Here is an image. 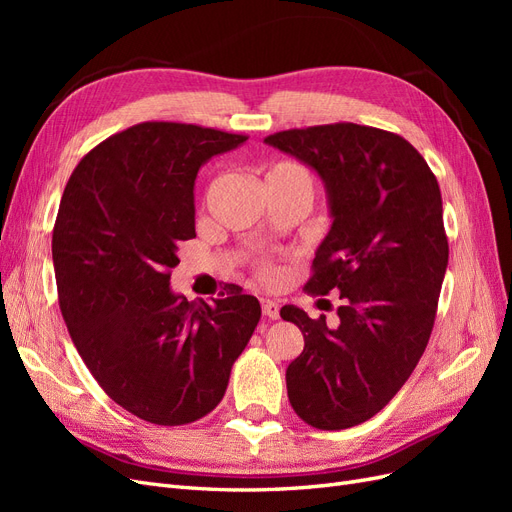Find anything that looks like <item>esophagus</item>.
<instances>
[{"label": "esophagus", "instance_id": "1", "mask_svg": "<svg viewBox=\"0 0 512 512\" xmlns=\"http://www.w3.org/2000/svg\"><path fill=\"white\" fill-rule=\"evenodd\" d=\"M260 305H262V316H267L271 320L280 318V305H277L275 301L271 299H260Z\"/></svg>", "mask_w": 512, "mask_h": 512}]
</instances>
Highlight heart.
<instances>
[{
    "label": "heart",
    "instance_id": "1",
    "mask_svg": "<svg viewBox=\"0 0 512 512\" xmlns=\"http://www.w3.org/2000/svg\"><path fill=\"white\" fill-rule=\"evenodd\" d=\"M265 183H282L312 196V175L297 162H277L265 173Z\"/></svg>",
    "mask_w": 512,
    "mask_h": 512
}]
</instances>
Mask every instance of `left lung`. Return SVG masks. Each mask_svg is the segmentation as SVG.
Masks as SVG:
<instances>
[{
  "label": "left lung",
  "mask_w": 512,
  "mask_h": 512,
  "mask_svg": "<svg viewBox=\"0 0 512 512\" xmlns=\"http://www.w3.org/2000/svg\"><path fill=\"white\" fill-rule=\"evenodd\" d=\"M324 183L331 228L305 284L339 290V327L284 305L303 333L286 369L288 399L318 429H348L378 414L406 384L436 320L448 265L438 179L406 138L356 123L265 138Z\"/></svg>",
  "instance_id": "1"
}]
</instances>
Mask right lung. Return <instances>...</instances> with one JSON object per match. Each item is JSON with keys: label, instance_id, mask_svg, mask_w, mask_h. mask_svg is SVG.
<instances>
[{"label": "right lung", "instance_id": "right-lung-1", "mask_svg": "<svg viewBox=\"0 0 512 512\" xmlns=\"http://www.w3.org/2000/svg\"><path fill=\"white\" fill-rule=\"evenodd\" d=\"M247 136L145 121L91 149L66 185L53 230L61 316L104 393L156 425H185L220 404L260 303L170 288L179 241L196 237L194 183Z\"/></svg>", "mask_w": 512, "mask_h": 512}]
</instances>
